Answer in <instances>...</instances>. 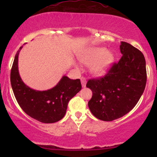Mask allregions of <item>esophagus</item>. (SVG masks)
<instances>
[{"mask_svg": "<svg viewBox=\"0 0 157 157\" xmlns=\"http://www.w3.org/2000/svg\"><path fill=\"white\" fill-rule=\"evenodd\" d=\"M81 80V84H82V87H86V79L85 77H81L80 79Z\"/></svg>", "mask_w": 157, "mask_h": 157, "instance_id": "1", "label": "esophagus"}]
</instances>
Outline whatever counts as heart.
I'll use <instances>...</instances> for the list:
<instances>
[{"mask_svg": "<svg viewBox=\"0 0 157 157\" xmlns=\"http://www.w3.org/2000/svg\"><path fill=\"white\" fill-rule=\"evenodd\" d=\"M79 60L86 65L90 64V71L97 76L104 75L113 63L114 55L105 47H91L79 55Z\"/></svg>", "mask_w": 157, "mask_h": 157, "instance_id": "obj_1", "label": "heart"}]
</instances>
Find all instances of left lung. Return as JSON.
<instances>
[{
    "mask_svg": "<svg viewBox=\"0 0 157 157\" xmlns=\"http://www.w3.org/2000/svg\"><path fill=\"white\" fill-rule=\"evenodd\" d=\"M122 57L113 63L107 74L91 79L86 87L92 91L88 105L95 117L112 121L134 109L145 90L146 66L143 54L126 42L120 46Z\"/></svg>",
    "mask_w": 157,
    "mask_h": 157,
    "instance_id": "1",
    "label": "left lung"
}]
</instances>
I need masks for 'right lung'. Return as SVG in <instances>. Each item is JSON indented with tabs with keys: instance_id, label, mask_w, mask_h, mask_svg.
<instances>
[{
	"instance_id": "right-lung-1",
	"label": "right lung",
	"mask_w": 157,
	"mask_h": 157,
	"mask_svg": "<svg viewBox=\"0 0 157 157\" xmlns=\"http://www.w3.org/2000/svg\"><path fill=\"white\" fill-rule=\"evenodd\" d=\"M15 55L11 69L10 80L19 105L26 114L44 123H54L65 116L69 100L82 89L80 79L71 80L63 76L55 87L36 91L27 86L20 77L18 55Z\"/></svg>"
}]
</instances>
